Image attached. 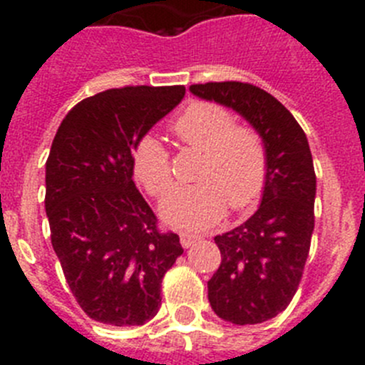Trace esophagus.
I'll return each mask as SVG.
<instances>
[{
  "label": "esophagus",
  "mask_w": 365,
  "mask_h": 365,
  "mask_svg": "<svg viewBox=\"0 0 365 365\" xmlns=\"http://www.w3.org/2000/svg\"><path fill=\"white\" fill-rule=\"evenodd\" d=\"M179 237H180V245H182V247H185V248H190L193 243H195V241H197V235L188 234V232H182V234H180Z\"/></svg>",
  "instance_id": "obj_1"
}]
</instances>
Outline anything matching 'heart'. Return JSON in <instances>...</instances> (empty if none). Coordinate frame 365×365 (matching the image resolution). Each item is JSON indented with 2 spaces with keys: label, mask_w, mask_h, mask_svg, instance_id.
Here are the masks:
<instances>
[{
  "label": "heart",
  "mask_w": 365,
  "mask_h": 365,
  "mask_svg": "<svg viewBox=\"0 0 365 365\" xmlns=\"http://www.w3.org/2000/svg\"><path fill=\"white\" fill-rule=\"evenodd\" d=\"M173 131L202 153L195 177L199 182L177 186L160 205L166 225L185 230H205L232 210L252 206L267 179V150L256 131L241 128L221 106L197 102L175 122ZM135 179L151 195H164L172 186V166L164 144L144 135L133 148Z\"/></svg>",
  "instance_id": "b5f03b06"
}]
</instances>
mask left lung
Wrapping results in <instances>:
<instances>
[{
	"label": "left lung",
	"instance_id": "1",
	"mask_svg": "<svg viewBox=\"0 0 365 365\" xmlns=\"http://www.w3.org/2000/svg\"><path fill=\"white\" fill-rule=\"evenodd\" d=\"M195 96L234 109L267 150V179L252 217L215 235L221 265L208 282L215 314L235 325L267 322L296 294L314 230L316 175L307 137L291 111L241 82L190 86Z\"/></svg>",
	"mask_w": 365,
	"mask_h": 365
}]
</instances>
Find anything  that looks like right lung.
<instances>
[{
    "instance_id": "right-lung-1",
    "label": "right lung",
    "mask_w": 365,
    "mask_h": 365,
    "mask_svg": "<svg viewBox=\"0 0 365 365\" xmlns=\"http://www.w3.org/2000/svg\"><path fill=\"white\" fill-rule=\"evenodd\" d=\"M185 86L108 89L74 106L45 164L51 243L89 318L144 325L160 307V283L182 254L133 182L135 144L185 98Z\"/></svg>"
}]
</instances>
